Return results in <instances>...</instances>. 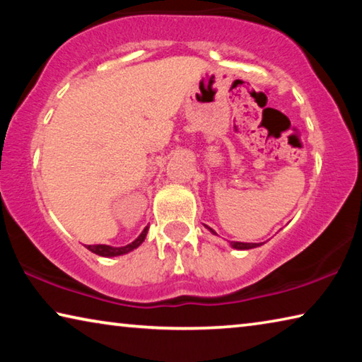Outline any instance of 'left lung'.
Segmentation results:
<instances>
[{
	"instance_id": "left-lung-1",
	"label": "left lung",
	"mask_w": 362,
	"mask_h": 362,
	"mask_svg": "<svg viewBox=\"0 0 362 362\" xmlns=\"http://www.w3.org/2000/svg\"><path fill=\"white\" fill-rule=\"evenodd\" d=\"M214 235H216V231H214L212 228H209ZM231 246L235 247V249H254V247H257V246H260V244H257V243H236V241H233L231 243Z\"/></svg>"
}]
</instances>
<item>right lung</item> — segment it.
Returning <instances> with one entry per match:
<instances>
[{"instance_id": "add662e5", "label": "right lung", "mask_w": 362, "mask_h": 362, "mask_svg": "<svg viewBox=\"0 0 362 362\" xmlns=\"http://www.w3.org/2000/svg\"><path fill=\"white\" fill-rule=\"evenodd\" d=\"M146 231H148V226H145V230L140 233V236L137 238L136 241H132L131 244H127V246H124V247H112V246H105V244H95V246H86V247H88L90 252H94L97 255H102V257L122 255V254L129 252V250H134L136 247H139L140 244H142L144 240H145Z\"/></svg>"}]
</instances>
